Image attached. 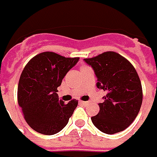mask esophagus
<instances>
[{
  "label": "esophagus",
  "instance_id": "1",
  "mask_svg": "<svg viewBox=\"0 0 157 157\" xmlns=\"http://www.w3.org/2000/svg\"><path fill=\"white\" fill-rule=\"evenodd\" d=\"M79 102H80L81 104H83V105H87L88 104H90V101H80Z\"/></svg>",
  "mask_w": 157,
  "mask_h": 157
}]
</instances>
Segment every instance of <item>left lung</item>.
Here are the masks:
<instances>
[{"mask_svg":"<svg viewBox=\"0 0 157 157\" xmlns=\"http://www.w3.org/2000/svg\"><path fill=\"white\" fill-rule=\"evenodd\" d=\"M97 77L96 86L106 92L100 111L91 117L99 130L113 134L126 129L136 118L143 100L140 77L134 67L123 56L105 52L84 59Z\"/></svg>","mask_w":157,"mask_h":157,"instance_id":"obj_1","label":"left lung"}]
</instances>
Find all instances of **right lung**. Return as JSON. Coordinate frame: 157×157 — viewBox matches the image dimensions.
Segmentation results:
<instances>
[{
  "label": "right lung",
  "instance_id": "right-lung-1",
  "mask_svg": "<svg viewBox=\"0 0 157 157\" xmlns=\"http://www.w3.org/2000/svg\"><path fill=\"white\" fill-rule=\"evenodd\" d=\"M79 57H65L55 52H41L24 67L17 87V102L24 119L38 133L52 135L66 126L78 105L60 100L57 88Z\"/></svg>",
  "mask_w": 157,
  "mask_h": 157
}]
</instances>
